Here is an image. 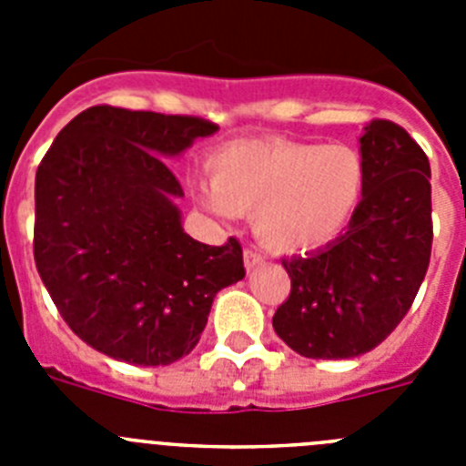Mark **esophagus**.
Instances as JSON below:
<instances>
[{
  "instance_id": "1",
  "label": "esophagus",
  "mask_w": 466,
  "mask_h": 466,
  "mask_svg": "<svg viewBox=\"0 0 466 466\" xmlns=\"http://www.w3.org/2000/svg\"><path fill=\"white\" fill-rule=\"evenodd\" d=\"M242 258H245V268L247 270H254V268H257V266H261L263 258H266V257H263V254L258 252L257 247H247L245 254H242Z\"/></svg>"
}]
</instances>
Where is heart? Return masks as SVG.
<instances>
[{"label": "heart", "instance_id": "b5f03b06", "mask_svg": "<svg viewBox=\"0 0 466 466\" xmlns=\"http://www.w3.org/2000/svg\"><path fill=\"white\" fill-rule=\"evenodd\" d=\"M212 187L193 196L217 217L252 214L254 233L282 252L333 240L355 217L364 156L348 144L242 142L209 158Z\"/></svg>", "mask_w": 466, "mask_h": 466}]
</instances>
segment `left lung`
I'll list each match as a JSON object with an SVG mask.
<instances>
[{"label":"left lung","instance_id":"obj_1","mask_svg":"<svg viewBox=\"0 0 466 466\" xmlns=\"http://www.w3.org/2000/svg\"><path fill=\"white\" fill-rule=\"evenodd\" d=\"M366 187L348 230L319 252L284 258L291 291L273 329L308 360H350L397 329L431 257L430 160L401 126L364 127Z\"/></svg>","mask_w":466,"mask_h":466}]
</instances>
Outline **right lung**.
<instances>
[{"label":"right lung","instance_id":"add662e5","mask_svg":"<svg viewBox=\"0 0 466 466\" xmlns=\"http://www.w3.org/2000/svg\"><path fill=\"white\" fill-rule=\"evenodd\" d=\"M212 121L97 105L57 133L35 179V263L76 336L114 360L166 366L200 340L217 291L245 278L236 238L193 240L166 156Z\"/></svg>","mask_w":466,"mask_h":466}]
</instances>
